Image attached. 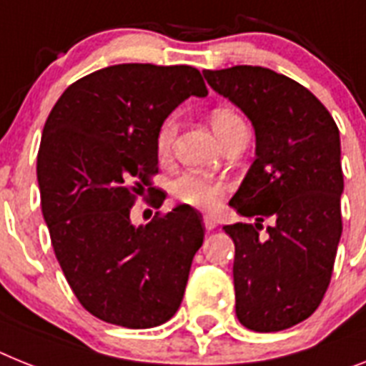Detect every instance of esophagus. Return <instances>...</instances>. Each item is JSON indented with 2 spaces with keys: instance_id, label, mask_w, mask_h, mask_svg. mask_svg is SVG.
I'll use <instances>...</instances> for the list:
<instances>
[{
  "instance_id": "esophagus-1",
  "label": "esophagus",
  "mask_w": 366,
  "mask_h": 366,
  "mask_svg": "<svg viewBox=\"0 0 366 366\" xmlns=\"http://www.w3.org/2000/svg\"><path fill=\"white\" fill-rule=\"evenodd\" d=\"M202 221H204V227H207V230H214L216 229V217L212 216V214H204L202 216Z\"/></svg>"
}]
</instances>
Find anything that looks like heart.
Instances as JSON below:
<instances>
[{
	"instance_id": "1",
	"label": "heart",
	"mask_w": 366,
	"mask_h": 366,
	"mask_svg": "<svg viewBox=\"0 0 366 366\" xmlns=\"http://www.w3.org/2000/svg\"><path fill=\"white\" fill-rule=\"evenodd\" d=\"M240 121V117L236 115L234 112H230V109H225V107H219V109L212 113V126H214L216 134ZM174 134H177V121H174V117H169L164 121V124L159 126L158 136H156V150H158L159 156L167 154L171 145H173ZM171 193L184 204L197 208H210L223 197L225 186L212 180V178L202 177V174L188 173L171 182Z\"/></svg>"
}]
</instances>
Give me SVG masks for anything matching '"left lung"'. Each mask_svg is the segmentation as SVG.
<instances>
[{
    "instance_id": "left-lung-1",
    "label": "left lung",
    "mask_w": 366,
    "mask_h": 366,
    "mask_svg": "<svg viewBox=\"0 0 366 366\" xmlns=\"http://www.w3.org/2000/svg\"><path fill=\"white\" fill-rule=\"evenodd\" d=\"M202 74L244 112L257 139L229 202L254 223L223 227L234 242L236 316L260 333L287 330L316 311L333 273L345 192L339 128L309 89L282 74L247 64Z\"/></svg>"
}]
</instances>
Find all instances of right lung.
<instances>
[{
  "mask_svg": "<svg viewBox=\"0 0 366 366\" xmlns=\"http://www.w3.org/2000/svg\"><path fill=\"white\" fill-rule=\"evenodd\" d=\"M207 94L193 66L113 64L70 85L46 121L36 156L42 216L72 292L107 324L156 327L182 303L202 216L178 204L136 227L130 210L158 173L159 126Z\"/></svg>",
  "mask_w": 366,
  "mask_h": 366,
  "instance_id": "obj_1",
  "label": "right lung"
}]
</instances>
